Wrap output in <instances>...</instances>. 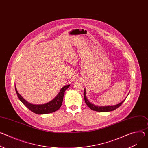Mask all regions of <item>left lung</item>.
I'll return each mask as SVG.
<instances>
[{
    "label": "left lung",
    "instance_id": "left-lung-1",
    "mask_svg": "<svg viewBox=\"0 0 148 148\" xmlns=\"http://www.w3.org/2000/svg\"><path fill=\"white\" fill-rule=\"evenodd\" d=\"M86 89H84V100L85 102L86 103V104L90 107V109H91L92 110L94 111H96V112H110V111H113L116 110V109H117L119 107H120L121 105L122 104V103L124 102V101L125 100V99L122 101L121 103L114 105V106H96L95 104H93L92 103H91L88 100L87 98L86 97Z\"/></svg>",
    "mask_w": 148,
    "mask_h": 148
}]
</instances>
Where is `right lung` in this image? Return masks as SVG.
<instances>
[{"label": "right lung", "mask_w": 148, "mask_h": 148, "mask_svg": "<svg viewBox=\"0 0 148 148\" xmlns=\"http://www.w3.org/2000/svg\"><path fill=\"white\" fill-rule=\"evenodd\" d=\"M70 84L63 87L61 90L58 95L51 101L42 104H34L28 102L25 100L18 92L16 87L15 90L17 94V96L20 100V101L29 109L31 112L38 114H48L52 112H54L58 110L61 106L63 101V97L65 90L70 87Z\"/></svg>", "instance_id": "add662e5"}]
</instances>
